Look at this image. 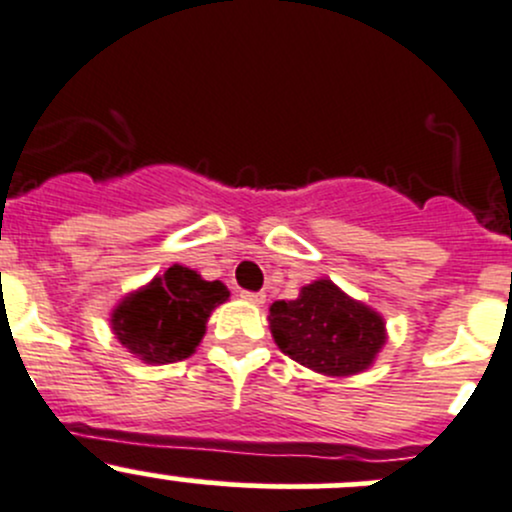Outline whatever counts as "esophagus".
<instances>
[{"label": "esophagus", "mask_w": 512, "mask_h": 512, "mask_svg": "<svg viewBox=\"0 0 512 512\" xmlns=\"http://www.w3.org/2000/svg\"><path fill=\"white\" fill-rule=\"evenodd\" d=\"M240 297L250 304H265V292H242Z\"/></svg>", "instance_id": "obj_1"}]
</instances>
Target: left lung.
Wrapping results in <instances>:
<instances>
[{"mask_svg":"<svg viewBox=\"0 0 512 512\" xmlns=\"http://www.w3.org/2000/svg\"><path fill=\"white\" fill-rule=\"evenodd\" d=\"M270 329L282 354L327 376L369 369L386 342L381 314L332 280H317L299 289L297 299L272 304Z\"/></svg>","mask_w":512,"mask_h":512,"instance_id":"8db88e82","label":"left lung"}]
</instances>
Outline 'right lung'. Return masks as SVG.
Returning <instances> with one entry per match:
<instances>
[{
	"mask_svg": "<svg viewBox=\"0 0 512 512\" xmlns=\"http://www.w3.org/2000/svg\"><path fill=\"white\" fill-rule=\"evenodd\" d=\"M227 297L220 280L208 282L190 267L173 265L118 302L111 329L146 364H173L195 352L210 312Z\"/></svg>",
	"mask_w": 512,
	"mask_h": 512,
	"instance_id": "add662e5",
	"label": "right lung"
}]
</instances>
